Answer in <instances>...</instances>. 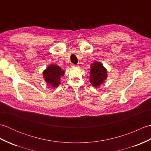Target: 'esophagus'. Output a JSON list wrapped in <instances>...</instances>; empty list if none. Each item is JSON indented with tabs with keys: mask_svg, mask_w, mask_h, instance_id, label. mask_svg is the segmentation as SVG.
Returning a JSON list of instances; mask_svg holds the SVG:
<instances>
[{
	"mask_svg": "<svg viewBox=\"0 0 151 151\" xmlns=\"http://www.w3.org/2000/svg\"><path fill=\"white\" fill-rule=\"evenodd\" d=\"M72 67H78V65H71Z\"/></svg>",
	"mask_w": 151,
	"mask_h": 151,
	"instance_id": "esophagus-1",
	"label": "esophagus"
}]
</instances>
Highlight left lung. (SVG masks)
I'll list each match as a JSON object with an SVG mask.
<instances>
[{"instance_id": "8db88e82", "label": "left lung", "mask_w": 151, "mask_h": 151, "mask_svg": "<svg viewBox=\"0 0 151 151\" xmlns=\"http://www.w3.org/2000/svg\"><path fill=\"white\" fill-rule=\"evenodd\" d=\"M107 78V70L102 64L99 62H95L91 65L90 79L89 82L92 86L98 88Z\"/></svg>"}]
</instances>
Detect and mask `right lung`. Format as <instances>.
I'll return each mask as SVG.
<instances>
[{
  "label": "right lung",
  "mask_w": 151,
  "mask_h": 151,
  "mask_svg": "<svg viewBox=\"0 0 151 151\" xmlns=\"http://www.w3.org/2000/svg\"><path fill=\"white\" fill-rule=\"evenodd\" d=\"M65 71L63 70L61 67L57 65L51 64L47 67L45 70H43V74L45 78V81L48 84L52 86L53 88H56L60 83L61 76L64 75Z\"/></svg>",
  "instance_id": "right-lung-1"
}]
</instances>
